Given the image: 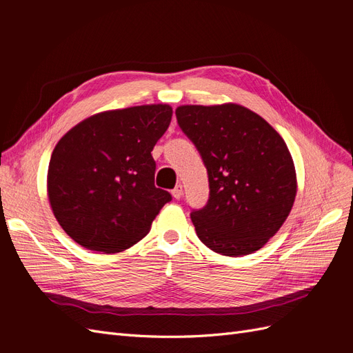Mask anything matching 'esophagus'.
<instances>
[{
    "mask_svg": "<svg viewBox=\"0 0 353 353\" xmlns=\"http://www.w3.org/2000/svg\"><path fill=\"white\" fill-rule=\"evenodd\" d=\"M183 194H184V191H183V185H176L174 190H172V196L175 197V199H181L183 197Z\"/></svg>",
    "mask_w": 353,
    "mask_h": 353,
    "instance_id": "obj_1",
    "label": "esophagus"
}]
</instances>
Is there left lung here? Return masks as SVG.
<instances>
[{"label": "left lung", "mask_w": 353, "mask_h": 353, "mask_svg": "<svg viewBox=\"0 0 353 353\" xmlns=\"http://www.w3.org/2000/svg\"><path fill=\"white\" fill-rule=\"evenodd\" d=\"M208 168V205L191 213L197 237L223 256L262 249L290 215L297 193L293 157L262 116L236 103L175 110Z\"/></svg>", "instance_id": "1"}]
</instances>
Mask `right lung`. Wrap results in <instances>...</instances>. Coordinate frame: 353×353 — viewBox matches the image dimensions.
Wrapping results in <instances>:
<instances>
[{
  "mask_svg": "<svg viewBox=\"0 0 353 353\" xmlns=\"http://www.w3.org/2000/svg\"><path fill=\"white\" fill-rule=\"evenodd\" d=\"M169 104L95 113L60 138L47 172L52 213L82 248L130 249L172 199L154 187L153 147L169 128Z\"/></svg>",
  "mask_w": 353,
  "mask_h": 353,
  "instance_id": "1",
  "label": "right lung"
}]
</instances>
